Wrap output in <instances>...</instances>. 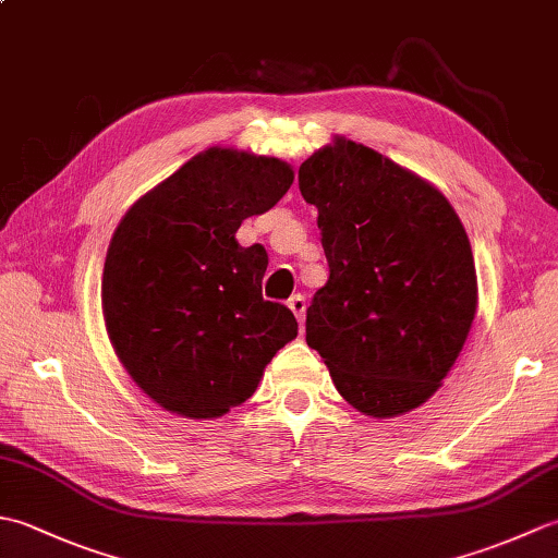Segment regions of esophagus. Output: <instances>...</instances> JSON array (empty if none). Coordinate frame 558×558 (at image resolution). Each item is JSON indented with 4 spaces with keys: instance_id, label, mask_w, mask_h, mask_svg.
<instances>
[{
    "instance_id": "1",
    "label": "esophagus",
    "mask_w": 558,
    "mask_h": 558,
    "mask_svg": "<svg viewBox=\"0 0 558 558\" xmlns=\"http://www.w3.org/2000/svg\"><path fill=\"white\" fill-rule=\"evenodd\" d=\"M288 306H290V310H292V314L294 316H298V322L302 324L304 322V312H306V298H304V294H292V298L288 300Z\"/></svg>"
}]
</instances>
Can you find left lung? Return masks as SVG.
I'll use <instances>...</instances> for the list:
<instances>
[{"label": "left lung", "mask_w": 558, "mask_h": 558, "mask_svg": "<svg viewBox=\"0 0 558 558\" xmlns=\"http://www.w3.org/2000/svg\"><path fill=\"white\" fill-rule=\"evenodd\" d=\"M300 192L318 208L330 270L306 310V342L352 408L372 417L420 408L477 310L458 213L429 182L348 138L302 162Z\"/></svg>", "instance_id": "1"}]
</instances>
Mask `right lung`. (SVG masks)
Here are the masks:
<instances>
[{
  "label": "right lung",
  "instance_id": "add662e5",
  "mask_svg": "<svg viewBox=\"0 0 558 558\" xmlns=\"http://www.w3.org/2000/svg\"><path fill=\"white\" fill-rule=\"evenodd\" d=\"M294 180L288 162L230 148L198 153L129 208L105 258L102 314L117 357L165 410L220 417L252 398L264 366L298 338L268 302V254L234 232Z\"/></svg>",
  "mask_w": 558,
  "mask_h": 558
}]
</instances>
